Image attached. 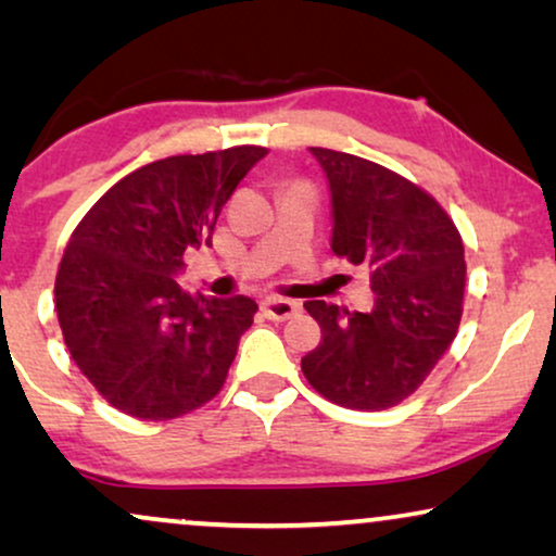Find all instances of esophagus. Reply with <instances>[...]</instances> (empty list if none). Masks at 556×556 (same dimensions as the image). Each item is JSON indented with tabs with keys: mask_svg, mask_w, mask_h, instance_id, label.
Here are the masks:
<instances>
[{
	"mask_svg": "<svg viewBox=\"0 0 556 556\" xmlns=\"http://www.w3.org/2000/svg\"><path fill=\"white\" fill-rule=\"evenodd\" d=\"M263 314L270 318V321H286L299 314V303L288 301V299H268L263 303Z\"/></svg>",
	"mask_w": 556,
	"mask_h": 556,
	"instance_id": "1",
	"label": "esophagus"
}]
</instances>
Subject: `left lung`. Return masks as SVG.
Masks as SVG:
<instances>
[{"label":"left lung","mask_w":556,"mask_h":556,"mask_svg":"<svg viewBox=\"0 0 556 556\" xmlns=\"http://www.w3.org/2000/svg\"><path fill=\"white\" fill-rule=\"evenodd\" d=\"M333 204V255L369 268V314L326 301L303 308L321 341L301 359L333 405L387 409L407 400L453 344L463 316L466 257L451 215L402 174L344 151L311 147Z\"/></svg>","instance_id":"left-lung-1"}]
</instances>
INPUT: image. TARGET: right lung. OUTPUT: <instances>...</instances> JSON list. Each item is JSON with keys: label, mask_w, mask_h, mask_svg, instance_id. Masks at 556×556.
<instances>
[{"label": "right lung", "mask_w": 556, "mask_h": 556, "mask_svg": "<svg viewBox=\"0 0 556 556\" xmlns=\"http://www.w3.org/2000/svg\"><path fill=\"white\" fill-rule=\"evenodd\" d=\"M268 154L230 147L151 162L116 181L67 240L55 278L63 339L98 394L139 420H174L223 390L257 303L204 299L174 276L210 245L219 210Z\"/></svg>", "instance_id": "right-lung-1"}]
</instances>
